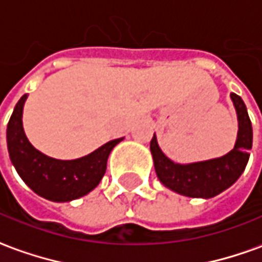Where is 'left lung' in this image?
<instances>
[{"label": "left lung", "mask_w": 262, "mask_h": 262, "mask_svg": "<svg viewBox=\"0 0 262 262\" xmlns=\"http://www.w3.org/2000/svg\"><path fill=\"white\" fill-rule=\"evenodd\" d=\"M231 100L237 110L238 137L234 149L224 157L192 164H176L164 155L154 134L149 149L157 177L167 188L192 198H212L231 187L243 174L252 147L251 120L239 95L231 94Z\"/></svg>", "instance_id": "1"}]
</instances>
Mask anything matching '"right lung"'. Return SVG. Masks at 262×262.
Segmentation results:
<instances>
[{
    "label": "right lung",
    "instance_id": "add662e5",
    "mask_svg": "<svg viewBox=\"0 0 262 262\" xmlns=\"http://www.w3.org/2000/svg\"><path fill=\"white\" fill-rule=\"evenodd\" d=\"M27 94L23 95L7 127V144L11 162L30 188L55 203L73 201L93 191L107 169V160L122 138L113 140L78 160L62 161L39 152L28 141L23 128V108Z\"/></svg>",
    "mask_w": 262,
    "mask_h": 262
}]
</instances>
